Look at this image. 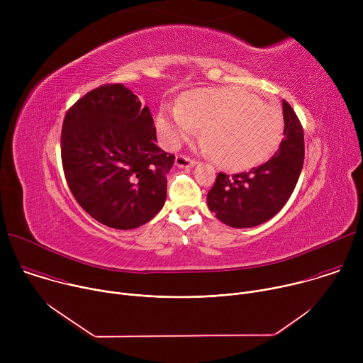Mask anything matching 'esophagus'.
<instances>
[{
	"label": "esophagus",
	"instance_id": "34e87169",
	"mask_svg": "<svg viewBox=\"0 0 363 363\" xmlns=\"http://www.w3.org/2000/svg\"><path fill=\"white\" fill-rule=\"evenodd\" d=\"M175 164L179 168H189V167H194L196 164V161L189 158V157H186V155H178Z\"/></svg>",
	"mask_w": 363,
	"mask_h": 363
}]
</instances>
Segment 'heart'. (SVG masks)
Returning a JSON list of instances; mask_svg holds the SVG:
<instances>
[{
	"mask_svg": "<svg viewBox=\"0 0 363 363\" xmlns=\"http://www.w3.org/2000/svg\"><path fill=\"white\" fill-rule=\"evenodd\" d=\"M203 126L206 150L233 171L260 165L276 150L284 123L277 108L240 87L198 89L186 94L179 108L158 116V128L169 146Z\"/></svg>",
	"mask_w": 363,
	"mask_h": 363,
	"instance_id": "heart-1",
	"label": "heart"
}]
</instances>
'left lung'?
<instances>
[{"label":"left lung","mask_w":363,"mask_h":363,"mask_svg":"<svg viewBox=\"0 0 363 363\" xmlns=\"http://www.w3.org/2000/svg\"><path fill=\"white\" fill-rule=\"evenodd\" d=\"M284 138L273 157L248 172H220L206 195L208 208L234 228H248L274 217L290 198L304 161L303 126L283 100Z\"/></svg>","instance_id":"left-lung-1"}]
</instances>
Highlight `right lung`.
<instances>
[{"label": "right lung", "mask_w": 363, "mask_h": 363, "mask_svg": "<svg viewBox=\"0 0 363 363\" xmlns=\"http://www.w3.org/2000/svg\"><path fill=\"white\" fill-rule=\"evenodd\" d=\"M155 142L149 108L121 83L87 91L67 111L63 171L89 216L112 228L132 230L161 211L175 155Z\"/></svg>", "instance_id": "1"}]
</instances>
